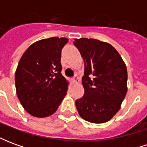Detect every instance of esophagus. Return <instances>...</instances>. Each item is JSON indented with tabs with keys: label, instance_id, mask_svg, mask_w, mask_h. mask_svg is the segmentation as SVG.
<instances>
[{
	"label": "esophagus",
	"instance_id": "34e87169",
	"mask_svg": "<svg viewBox=\"0 0 147 147\" xmlns=\"http://www.w3.org/2000/svg\"><path fill=\"white\" fill-rule=\"evenodd\" d=\"M72 80V82H73L74 83H80V80H79V77H78V76L77 75H75V76L71 79Z\"/></svg>",
	"mask_w": 147,
	"mask_h": 147
}]
</instances>
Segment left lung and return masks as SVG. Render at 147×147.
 <instances>
[{
	"instance_id": "obj_1",
	"label": "left lung",
	"mask_w": 147,
	"mask_h": 147,
	"mask_svg": "<svg viewBox=\"0 0 147 147\" xmlns=\"http://www.w3.org/2000/svg\"><path fill=\"white\" fill-rule=\"evenodd\" d=\"M74 45L84 61L82 78L84 94L76 101L83 120L94 123L107 122L120 109L127 94L126 65L117 49L94 38L75 39Z\"/></svg>"
}]
</instances>
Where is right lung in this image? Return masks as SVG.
I'll list each match as a JSON object with an SVG mask.
<instances>
[{
    "label": "right lung",
    "instance_id": "right-lung-1",
    "mask_svg": "<svg viewBox=\"0 0 147 147\" xmlns=\"http://www.w3.org/2000/svg\"><path fill=\"white\" fill-rule=\"evenodd\" d=\"M66 38L53 37L34 42L18 64L15 83L24 109L35 117L53 114L66 95L68 82L62 74L61 50Z\"/></svg>",
    "mask_w": 147,
    "mask_h": 147
}]
</instances>
